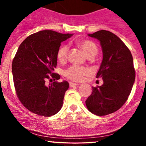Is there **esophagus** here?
I'll return each instance as SVG.
<instances>
[{
  "instance_id": "1",
  "label": "esophagus",
  "mask_w": 146,
  "mask_h": 146,
  "mask_svg": "<svg viewBox=\"0 0 146 146\" xmlns=\"http://www.w3.org/2000/svg\"><path fill=\"white\" fill-rule=\"evenodd\" d=\"M77 85H78V84H76V83H73V82H70L69 83V86H71V87L76 86Z\"/></svg>"
}]
</instances>
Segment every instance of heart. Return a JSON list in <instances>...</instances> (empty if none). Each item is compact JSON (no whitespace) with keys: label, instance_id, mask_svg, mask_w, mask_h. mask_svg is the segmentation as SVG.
I'll return each mask as SVG.
<instances>
[{"label":"heart","instance_id":"b5f03b06","mask_svg":"<svg viewBox=\"0 0 146 146\" xmlns=\"http://www.w3.org/2000/svg\"><path fill=\"white\" fill-rule=\"evenodd\" d=\"M76 44L84 52L87 58H93L98 54V47L94 42L90 40H81L76 42ZM68 48L67 45L62 44L58 48L57 52V58L60 62H64L67 59ZM89 68L84 66L73 65L64 72V75L68 80L74 82L82 81L85 76L90 74Z\"/></svg>","mask_w":146,"mask_h":146}]
</instances>
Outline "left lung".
Here are the masks:
<instances>
[{
	"mask_svg": "<svg viewBox=\"0 0 146 146\" xmlns=\"http://www.w3.org/2000/svg\"><path fill=\"white\" fill-rule=\"evenodd\" d=\"M100 40L103 60L96 78L103 79L102 86L92 87L86 100L90 113L104 116L115 113L125 103L135 80L131 52L119 37L106 30L88 34Z\"/></svg>",
	"mask_w": 146,
	"mask_h": 146,
	"instance_id": "left-lung-1",
	"label": "left lung"
}]
</instances>
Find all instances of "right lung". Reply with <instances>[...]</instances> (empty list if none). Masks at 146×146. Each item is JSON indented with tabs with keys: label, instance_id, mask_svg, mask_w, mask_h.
<instances>
[{
	"label": "right lung",
	"instance_id": "1",
	"mask_svg": "<svg viewBox=\"0 0 146 146\" xmlns=\"http://www.w3.org/2000/svg\"><path fill=\"white\" fill-rule=\"evenodd\" d=\"M71 36L43 30L28 36L18 48L12 61L15 90L22 104L33 113L50 117L62 106L69 84L57 82L60 75L53 71L61 42ZM52 78L53 82L46 85Z\"/></svg>",
	"mask_w": 146,
	"mask_h": 146
}]
</instances>
